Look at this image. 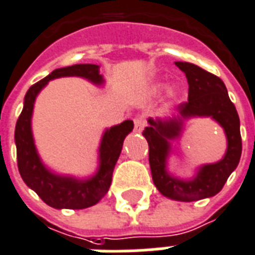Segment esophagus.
<instances>
[{"label":"esophagus","instance_id":"obj_1","mask_svg":"<svg viewBox=\"0 0 255 255\" xmlns=\"http://www.w3.org/2000/svg\"><path fill=\"white\" fill-rule=\"evenodd\" d=\"M133 123H135V131L141 132L143 131L144 126H145V119H144L143 115H137V116H135Z\"/></svg>","mask_w":255,"mask_h":255}]
</instances>
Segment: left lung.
Segmentation results:
<instances>
[{"instance_id": "left-lung-1", "label": "left lung", "mask_w": 255, "mask_h": 255, "mask_svg": "<svg viewBox=\"0 0 255 255\" xmlns=\"http://www.w3.org/2000/svg\"><path fill=\"white\" fill-rule=\"evenodd\" d=\"M185 73L189 91L188 100L178 104L177 115L168 120L149 119L143 135L149 147V167L156 188L165 197L177 201H197L213 197L224 188L230 173L237 168L242 153L240 118L229 99L224 82L214 74L189 62H176ZM192 116H212L222 124L228 137L226 157L216 164H208L190 182L172 178L165 170V160L170 147L167 140L179 134L182 120Z\"/></svg>"}]
</instances>
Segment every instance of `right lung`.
Segmentation results:
<instances>
[{"label":"right lung","instance_id":"1","mask_svg":"<svg viewBox=\"0 0 255 255\" xmlns=\"http://www.w3.org/2000/svg\"><path fill=\"white\" fill-rule=\"evenodd\" d=\"M61 77H83L96 85L103 83L99 74V66L73 65L53 73L37 82L27 90L23 102V110L15 124V145H17V164L22 180L29 188L42 198V201L55 209H85L95 205L110 189L112 172L115 168L123 147L126 136L133 129V122L126 120L119 126L106 131L100 144V167L98 173L90 180L79 181L71 177H62L51 173L43 167L38 157L31 135V114L35 96L47 82Z\"/></svg>","mask_w":255,"mask_h":255}]
</instances>
